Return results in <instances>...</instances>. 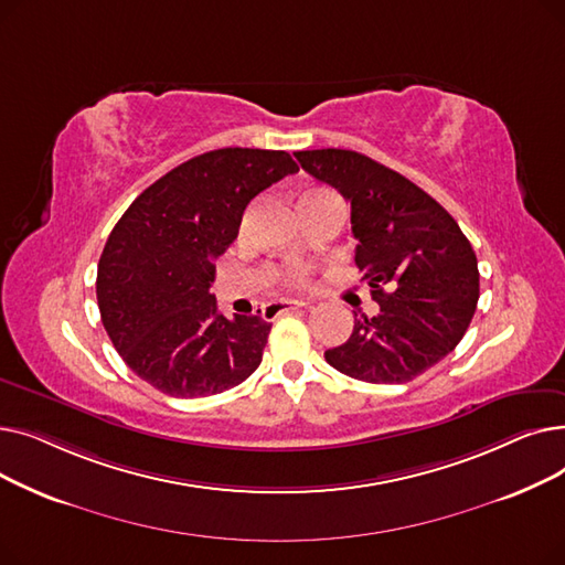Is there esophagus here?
Masks as SVG:
<instances>
[{"label": "esophagus", "mask_w": 565, "mask_h": 565, "mask_svg": "<svg viewBox=\"0 0 565 565\" xmlns=\"http://www.w3.org/2000/svg\"><path fill=\"white\" fill-rule=\"evenodd\" d=\"M302 307H309L307 302H300V300H281V302H273L263 307V316L265 318H277L281 313H288V311H295V309H302Z\"/></svg>", "instance_id": "1"}]
</instances>
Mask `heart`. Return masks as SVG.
I'll use <instances>...</instances> for the list:
<instances>
[{
    "mask_svg": "<svg viewBox=\"0 0 565 565\" xmlns=\"http://www.w3.org/2000/svg\"><path fill=\"white\" fill-rule=\"evenodd\" d=\"M286 281L292 286H305L309 281V273L305 270V267H290V270L286 273Z\"/></svg>",
    "mask_w": 565,
    "mask_h": 565,
    "instance_id": "obj_1",
    "label": "heart"
}]
</instances>
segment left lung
I'll return each instance as SVG.
<instances>
[{"label":"left lung","instance_id":"1","mask_svg":"<svg viewBox=\"0 0 565 565\" xmlns=\"http://www.w3.org/2000/svg\"><path fill=\"white\" fill-rule=\"evenodd\" d=\"M295 158L350 201L354 263L380 307L354 316L350 339L324 360L373 384L414 380L465 337L479 302L477 254L458 222L398 171L343 148Z\"/></svg>","mask_w":565,"mask_h":565}]
</instances>
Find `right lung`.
<instances>
[{"mask_svg":"<svg viewBox=\"0 0 565 565\" xmlns=\"http://www.w3.org/2000/svg\"><path fill=\"white\" fill-rule=\"evenodd\" d=\"M295 171L286 151L217 148L164 173L111 228L96 279L100 318L124 362L158 392L213 396L258 369L273 324L217 311L215 258L247 203Z\"/></svg>","mask_w":565,"mask_h":565,"instance_id":"obj_1","label":"right lung"}]
</instances>
